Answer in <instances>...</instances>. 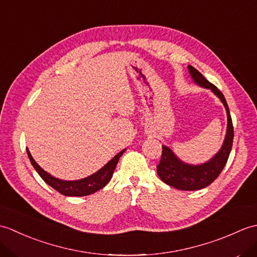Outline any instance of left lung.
<instances>
[{
  "instance_id": "left-lung-1",
  "label": "left lung",
  "mask_w": 257,
  "mask_h": 257,
  "mask_svg": "<svg viewBox=\"0 0 257 257\" xmlns=\"http://www.w3.org/2000/svg\"><path fill=\"white\" fill-rule=\"evenodd\" d=\"M189 72L196 84L204 88L211 89L224 105L227 113V130L224 143H223L221 150L210 161L200 166H190L183 163L178 159L170 148L162 146V155L159 165L157 166V172L162 181L170 187L184 191H194L207 187L220 176L223 168L226 165L228 156H230L234 130L230 110H228L226 100L222 92L217 89L216 86L206 80L204 76L193 66H189Z\"/></svg>"
}]
</instances>
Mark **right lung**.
<instances>
[{"label":"right lung","mask_w":257,"mask_h":257,"mask_svg":"<svg viewBox=\"0 0 257 257\" xmlns=\"http://www.w3.org/2000/svg\"><path fill=\"white\" fill-rule=\"evenodd\" d=\"M26 151L27 156H29V159L31 160L32 166L35 168V170L40 174L41 178L44 180L48 185H51L53 189H55L57 192L67 196H85L91 193H95L96 191L102 189L109 181H110L114 168H116L119 161V158L121 157L124 152V150L120 151L119 154L117 156H114L105 167H102L99 171L91 174L89 177L77 180V181H64V180H59L57 178L52 177L50 173L43 170V169L35 162V160L33 159L29 149H26Z\"/></svg>","instance_id":"obj_1"}]
</instances>
